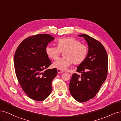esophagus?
Listing matches in <instances>:
<instances>
[{"mask_svg":"<svg viewBox=\"0 0 121 121\" xmlns=\"http://www.w3.org/2000/svg\"><path fill=\"white\" fill-rule=\"evenodd\" d=\"M57 73H61L64 72L63 71H61L60 69H57Z\"/></svg>","mask_w":121,"mask_h":121,"instance_id":"esophagus-1","label":"esophagus"}]
</instances>
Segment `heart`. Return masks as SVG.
<instances>
[{"instance_id":"b5f03b06","label":"heart","mask_w":121,"mask_h":121,"mask_svg":"<svg viewBox=\"0 0 121 121\" xmlns=\"http://www.w3.org/2000/svg\"><path fill=\"white\" fill-rule=\"evenodd\" d=\"M56 47L47 46L45 53L51 60H56L60 52L63 57L58 59L53 64L54 68L61 71L67 69L73 63L75 65L81 64L85 60L88 52L86 45L73 37L60 38L57 40Z\"/></svg>"}]
</instances>
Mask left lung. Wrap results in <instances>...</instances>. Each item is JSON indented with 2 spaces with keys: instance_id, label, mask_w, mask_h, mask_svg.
I'll return each instance as SVG.
<instances>
[{
  "instance_id": "left-lung-1",
  "label": "left lung",
  "mask_w": 121,
  "mask_h": 121,
  "mask_svg": "<svg viewBox=\"0 0 121 121\" xmlns=\"http://www.w3.org/2000/svg\"><path fill=\"white\" fill-rule=\"evenodd\" d=\"M85 39L88 45V53L85 60L79 65L73 74L69 84L71 94L80 102L93 98L99 90L108 75V56L102 44L87 34L78 35Z\"/></svg>"
}]
</instances>
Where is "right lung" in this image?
<instances>
[{
    "instance_id": "right-lung-1",
    "label": "right lung",
    "mask_w": 121,
    "mask_h": 121,
    "mask_svg": "<svg viewBox=\"0 0 121 121\" xmlns=\"http://www.w3.org/2000/svg\"><path fill=\"white\" fill-rule=\"evenodd\" d=\"M54 39L52 35L39 34L24 39L14 56L16 74L25 93L32 99L42 101L52 90V82L57 69H46L52 61L45 53L48 44Z\"/></svg>"
}]
</instances>
